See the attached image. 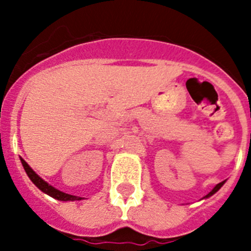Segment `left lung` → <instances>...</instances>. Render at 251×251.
<instances>
[{"mask_svg": "<svg viewBox=\"0 0 251 251\" xmlns=\"http://www.w3.org/2000/svg\"><path fill=\"white\" fill-rule=\"evenodd\" d=\"M223 185H224V182H220V183H219V185H216V186H215V187H214V190H212V191L210 192V194H208V195H206V197L211 196V195H214L215 192H216V191H219V190H220V187H221V186H223Z\"/></svg>", "mask_w": 251, "mask_h": 251, "instance_id": "8db88e82", "label": "left lung"}]
</instances>
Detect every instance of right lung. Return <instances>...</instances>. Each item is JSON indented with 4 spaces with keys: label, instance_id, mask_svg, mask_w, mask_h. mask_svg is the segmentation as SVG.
<instances>
[{
    "label": "right lung",
    "instance_id": "obj_1",
    "mask_svg": "<svg viewBox=\"0 0 251 251\" xmlns=\"http://www.w3.org/2000/svg\"><path fill=\"white\" fill-rule=\"evenodd\" d=\"M21 163L22 166H24V168H25L26 174H27V176L30 177V179L32 181V182L35 183V185L37 186V187L41 190L43 192H45V194L50 195L51 197H54V199H56V200H61V201H75V200H81V197H77V196H73V195H68V194H64V192L59 191V190H56V188H54L52 186H50L49 183H46L45 181H44L43 178H40L39 176H37L36 174H35L34 171H32V168L30 167V166L26 163L24 159L21 158Z\"/></svg>",
    "mask_w": 251,
    "mask_h": 251
}]
</instances>
